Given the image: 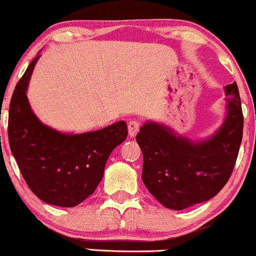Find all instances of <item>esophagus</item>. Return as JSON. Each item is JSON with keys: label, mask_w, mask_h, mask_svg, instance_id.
<instances>
[{"label": "esophagus", "mask_w": 256, "mask_h": 256, "mask_svg": "<svg viewBox=\"0 0 256 256\" xmlns=\"http://www.w3.org/2000/svg\"><path fill=\"white\" fill-rule=\"evenodd\" d=\"M139 128H140V123H139L138 120H130V122L128 123L129 136H136V133H138Z\"/></svg>", "instance_id": "34e87169"}]
</instances>
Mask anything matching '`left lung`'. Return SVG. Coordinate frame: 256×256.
<instances>
[{
	"label": "left lung",
	"instance_id": "left-lung-1",
	"mask_svg": "<svg viewBox=\"0 0 256 256\" xmlns=\"http://www.w3.org/2000/svg\"><path fill=\"white\" fill-rule=\"evenodd\" d=\"M224 91L226 120L206 140L194 142L155 122L139 129L136 139L143 152L142 180L162 206L180 210L202 204L228 182L243 138L244 118L236 82Z\"/></svg>",
	"mask_w": 256,
	"mask_h": 256
}]
</instances>
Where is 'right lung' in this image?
<instances>
[{
  "label": "right lung",
  "instance_id": "1",
  "mask_svg": "<svg viewBox=\"0 0 256 256\" xmlns=\"http://www.w3.org/2000/svg\"><path fill=\"white\" fill-rule=\"evenodd\" d=\"M36 55L13 91L8 114L10 148L23 178L46 204L75 207L92 194L104 178V165L128 136L120 120L100 130L68 134L43 124L32 110L27 88Z\"/></svg>",
  "mask_w": 256,
  "mask_h": 256
}]
</instances>
